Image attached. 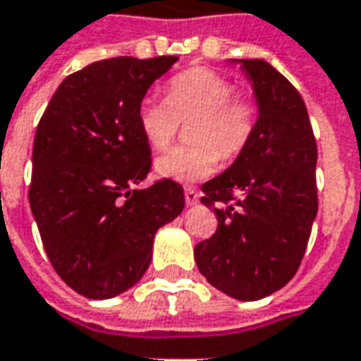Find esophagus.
I'll return each instance as SVG.
<instances>
[{
	"instance_id": "obj_1",
	"label": "esophagus",
	"mask_w": 361,
	"mask_h": 361,
	"mask_svg": "<svg viewBox=\"0 0 361 361\" xmlns=\"http://www.w3.org/2000/svg\"><path fill=\"white\" fill-rule=\"evenodd\" d=\"M185 203H188L189 207L197 205L199 203V193L193 188H185Z\"/></svg>"
}]
</instances>
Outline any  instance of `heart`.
Segmentation results:
<instances>
[{
  "label": "heart",
  "mask_w": 361,
  "mask_h": 361,
  "mask_svg": "<svg viewBox=\"0 0 361 361\" xmlns=\"http://www.w3.org/2000/svg\"><path fill=\"white\" fill-rule=\"evenodd\" d=\"M228 78L211 68H189L168 82V102L146 95L138 103L137 119L142 137L154 150H166L180 130L181 121H191L193 145L178 146L156 160L162 178L199 181L215 172L219 158L234 160L250 145L258 111L246 97H236Z\"/></svg>",
  "instance_id": "1"
}]
</instances>
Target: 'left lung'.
I'll return each mask as SVG.
<instances>
[{
    "label": "left lung",
    "mask_w": 361,
    "mask_h": 361,
    "mask_svg": "<svg viewBox=\"0 0 361 361\" xmlns=\"http://www.w3.org/2000/svg\"><path fill=\"white\" fill-rule=\"evenodd\" d=\"M240 62L258 103L248 148L201 185L215 234L195 246L207 281L240 301L286 286L301 266L319 211L317 140L301 93L266 60Z\"/></svg>",
    "instance_id": "8db88e82"
}]
</instances>
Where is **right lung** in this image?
<instances>
[{"mask_svg":"<svg viewBox=\"0 0 361 361\" xmlns=\"http://www.w3.org/2000/svg\"><path fill=\"white\" fill-rule=\"evenodd\" d=\"M178 56L107 58L70 74L40 117L29 203L52 268L87 299H111L150 266L156 231L180 215L183 188L150 172L138 103Z\"/></svg>","mask_w":361,"mask_h":361,"instance_id":"obj_1","label":"right lung"}]
</instances>
